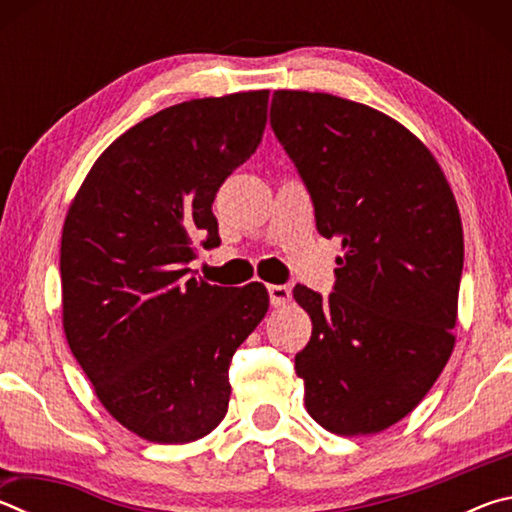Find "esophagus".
I'll list each match as a JSON object with an SVG mask.
<instances>
[{
	"label": "esophagus",
	"mask_w": 512,
	"mask_h": 512,
	"mask_svg": "<svg viewBox=\"0 0 512 512\" xmlns=\"http://www.w3.org/2000/svg\"><path fill=\"white\" fill-rule=\"evenodd\" d=\"M268 298H271L273 307H284L291 302V289L287 284H271L268 287Z\"/></svg>",
	"instance_id": "esophagus-1"
}]
</instances>
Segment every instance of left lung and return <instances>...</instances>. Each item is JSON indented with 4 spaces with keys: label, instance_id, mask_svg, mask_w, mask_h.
<instances>
[{
    "label": "left lung",
    "instance_id": "8db88e82",
    "mask_svg": "<svg viewBox=\"0 0 512 512\" xmlns=\"http://www.w3.org/2000/svg\"><path fill=\"white\" fill-rule=\"evenodd\" d=\"M273 133L314 201L316 228L341 237L329 298H293L311 318L296 354L311 418L339 436L400 422L454 350L463 228L436 158L384 112L325 92L277 90Z\"/></svg>",
    "mask_w": 512,
    "mask_h": 512
}]
</instances>
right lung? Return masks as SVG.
Masks as SVG:
<instances>
[{
    "instance_id": "right-lung-1",
    "label": "right lung",
    "mask_w": 512,
    "mask_h": 512,
    "mask_svg": "<svg viewBox=\"0 0 512 512\" xmlns=\"http://www.w3.org/2000/svg\"><path fill=\"white\" fill-rule=\"evenodd\" d=\"M266 110L255 90L155 112L99 155L65 216L69 350L112 418L151 443L219 427L232 354L268 311L264 284L235 291L187 268L196 235L219 241L214 196L262 142Z\"/></svg>"
}]
</instances>
